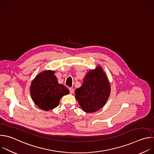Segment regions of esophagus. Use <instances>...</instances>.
Listing matches in <instances>:
<instances>
[{
	"label": "esophagus",
	"instance_id": "esophagus-1",
	"mask_svg": "<svg viewBox=\"0 0 154 154\" xmlns=\"http://www.w3.org/2000/svg\"><path fill=\"white\" fill-rule=\"evenodd\" d=\"M69 91H70V93L71 94H73L74 92V89L73 88H69Z\"/></svg>",
	"mask_w": 154,
	"mask_h": 154
}]
</instances>
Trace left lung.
I'll return each mask as SVG.
<instances>
[{"label": "left lung", "mask_w": 154, "mask_h": 154, "mask_svg": "<svg viewBox=\"0 0 154 154\" xmlns=\"http://www.w3.org/2000/svg\"><path fill=\"white\" fill-rule=\"evenodd\" d=\"M110 85L100 67L88 72L81 87L75 91V97L83 111L94 112L103 107L110 94Z\"/></svg>", "instance_id": "left-lung-1"}]
</instances>
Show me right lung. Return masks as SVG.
Returning a JSON list of instances; mask_svg holds the SVG:
<instances>
[{"mask_svg": "<svg viewBox=\"0 0 154 154\" xmlns=\"http://www.w3.org/2000/svg\"><path fill=\"white\" fill-rule=\"evenodd\" d=\"M68 88L58 83L54 71H45L38 74L32 82L30 93L34 103L45 111L57 107L60 99L69 94Z\"/></svg>", "mask_w": 154, "mask_h": 154, "instance_id": "obj_1", "label": "right lung"}]
</instances>
